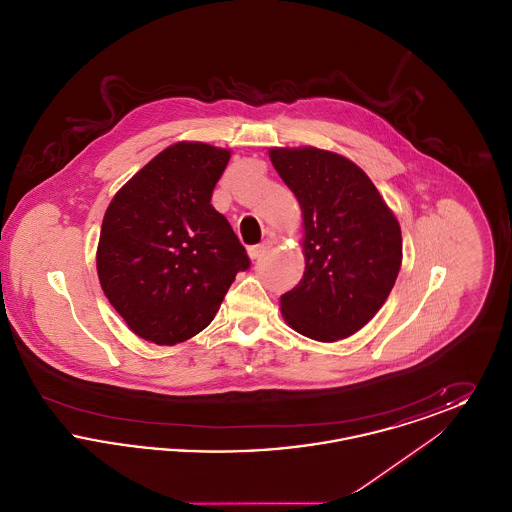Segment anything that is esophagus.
<instances>
[{"mask_svg": "<svg viewBox=\"0 0 512 512\" xmlns=\"http://www.w3.org/2000/svg\"><path fill=\"white\" fill-rule=\"evenodd\" d=\"M268 249H270V242H263V244L251 245L247 249V253H249L251 259H259V257H263L267 253Z\"/></svg>", "mask_w": 512, "mask_h": 512, "instance_id": "1", "label": "esophagus"}]
</instances>
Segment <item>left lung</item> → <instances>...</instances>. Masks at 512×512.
Here are the masks:
<instances>
[{"label": "left lung", "instance_id": "8db88e82", "mask_svg": "<svg viewBox=\"0 0 512 512\" xmlns=\"http://www.w3.org/2000/svg\"><path fill=\"white\" fill-rule=\"evenodd\" d=\"M305 228V272L280 297L299 334L343 340L388 299L401 268V228L370 178L349 159L317 147L270 149Z\"/></svg>", "mask_w": 512, "mask_h": 512}]
</instances>
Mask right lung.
<instances>
[{
	"mask_svg": "<svg viewBox=\"0 0 512 512\" xmlns=\"http://www.w3.org/2000/svg\"><path fill=\"white\" fill-rule=\"evenodd\" d=\"M230 151L182 142L126 182L105 211L98 274L109 303L140 338L190 340L211 324L251 261L211 195Z\"/></svg>",
	"mask_w": 512,
	"mask_h": 512,
	"instance_id": "right-lung-1",
	"label": "right lung"
}]
</instances>
